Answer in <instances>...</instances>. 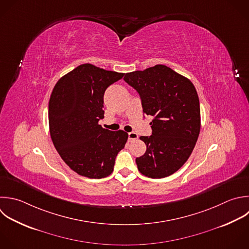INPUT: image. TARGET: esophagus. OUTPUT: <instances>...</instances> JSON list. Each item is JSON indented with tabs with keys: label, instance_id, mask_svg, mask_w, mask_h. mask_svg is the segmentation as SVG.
Here are the masks:
<instances>
[{
	"label": "esophagus",
	"instance_id": "34e87169",
	"mask_svg": "<svg viewBox=\"0 0 249 249\" xmlns=\"http://www.w3.org/2000/svg\"><path fill=\"white\" fill-rule=\"evenodd\" d=\"M138 138V135L135 132H129L128 133V141L132 142Z\"/></svg>",
	"mask_w": 249,
	"mask_h": 249
}]
</instances>
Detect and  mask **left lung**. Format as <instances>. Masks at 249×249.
<instances>
[{"mask_svg": "<svg viewBox=\"0 0 249 249\" xmlns=\"http://www.w3.org/2000/svg\"><path fill=\"white\" fill-rule=\"evenodd\" d=\"M124 82L139 94L143 114L152 116V135L141 136L146 152L136 158L138 170L150 178L177 171L189 159L200 129L196 90L190 80L165 65L126 73Z\"/></svg>", "mask_w": 249, "mask_h": 249, "instance_id": "obj_1", "label": "left lung"}]
</instances>
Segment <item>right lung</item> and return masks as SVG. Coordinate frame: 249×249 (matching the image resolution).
Returning <instances> with one entry per match:
<instances>
[{
	"label": "right lung",
	"mask_w": 249,
	"mask_h": 249,
	"mask_svg": "<svg viewBox=\"0 0 249 249\" xmlns=\"http://www.w3.org/2000/svg\"><path fill=\"white\" fill-rule=\"evenodd\" d=\"M124 76L92 64H82L55 85L49 104L52 140L66 164L89 178L100 179L114 170L117 155L128 134L103 128L104 93Z\"/></svg>",
	"instance_id": "obj_1"
}]
</instances>
